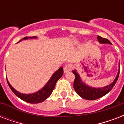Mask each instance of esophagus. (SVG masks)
Segmentation results:
<instances>
[{"mask_svg": "<svg viewBox=\"0 0 124 124\" xmlns=\"http://www.w3.org/2000/svg\"><path fill=\"white\" fill-rule=\"evenodd\" d=\"M72 69V66L71 64H66V66H64V73H68V72L70 71Z\"/></svg>", "mask_w": 124, "mask_h": 124, "instance_id": "obj_1", "label": "esophagus"}]
</instances>
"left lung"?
<instances>
[{
	"label": "left lung",
	"instance_id": "left-lung-1",
	"mask_svg": "<svg viewBox=\"0 0 124 124\" xmlns=\"http://www.w3.org/2000/svg\"><path fill=\"white\" fill-rule=\"evenodd\" d=\"M98 42L101 44H112L111 42L107 39L102 38L100 36L97 37ZM120 66V64H119ZM73 73L75 76V81L73 83V87L75 90L76 93H77L80 96H81L82 98L86 99L88 100H93L100 98L102 97L106 94H108L110 91L111 90L114 85L116 83L119 77L120 73V68L119 71L118 72V74L116 77L115 79L111 84L108 85L107 86L104 87H100V88H94L92 87L88 86L82 82V80L80 77L79 75L78 74L76 70H73Z\"/></svg>",
	"mask_w": 124,
	"mask_h": 124
}]
</instances>
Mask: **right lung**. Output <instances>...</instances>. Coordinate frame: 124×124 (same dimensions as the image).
Masks as SVG:
<instances>
[{
  "label": "right lung",
  "mask_w": 124,
  "mask_h": 124,
  "mask_svg": "<svg viewBox=\"0 0 124 124\" xmlns=\"http://www.w3.org/2000/svg\"><path fill=\"white\" fill-rule=\"evenodd\" d=\"M37 37H28L23 38V40H26L28 39H35ZM22 40H20L21 41ZM19 41V42H20ZM64 73V70L63 68L61 67L54 73L51 77L47 83L45 85V86L41 89L40 90L38 91L37 92L34 93L32 94H22L20 93L18 91H16L13 87L11 84L9 83L8 80L7 79V82L9 86L10 87L13 93H14L16 96H18V98H20L21 100H24L25 102L30 103V104H38V103H40V102L44 101L46 100L47 98H48L49 96H50L51 94L52 93L53 90L54 89L55 85H56V82L58 81V79H60V78L62 77V75Z\"/></svg>",
  "instance_id": "obj_1"
}]
</instances>
